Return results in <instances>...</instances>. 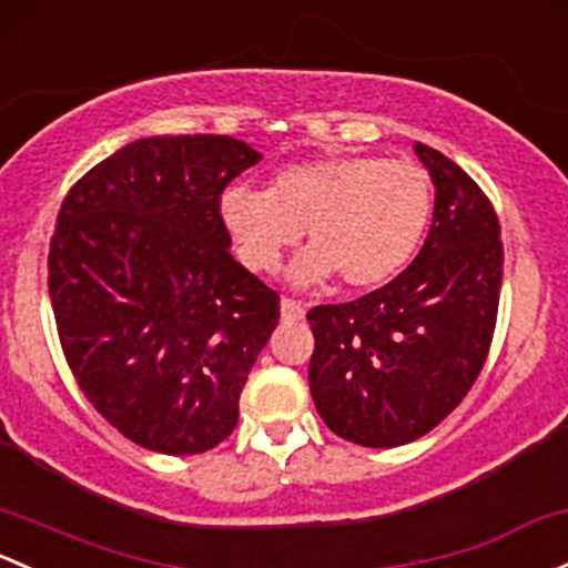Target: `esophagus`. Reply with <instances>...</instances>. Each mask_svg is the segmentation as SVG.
Returning a JSON list of instances; mask_svg holds the SVG:
<instances>
[{
  "instance_id": "34e87169",
  "label": "esophagus",
  "mask_w": 568,
  "mask_h": 568,
  "mask_svg": "<svg viewBox=\"0 0 568 568\" xmlns=\"http://www.w3.org/2000/svg\"><path fill=\"white\" fill-rule=\"evenodd\" d=\"M280 315H283L285 324H294V321H302L304 318V304L296 302V300H288V296H285V300L280 302Z\"/></svg>"
}]
</instances>
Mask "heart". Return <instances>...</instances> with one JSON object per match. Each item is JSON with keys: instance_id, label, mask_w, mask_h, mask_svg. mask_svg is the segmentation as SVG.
<instances>
[{"instance_id": "obj_1", "label": "heart", "mask_w": 568, "mask_h": 568, "mask_svg": "<svg viewBox=\"0 0 568 568\" xmlns=\"http://www.w3.org/2000/svg\"><path fill=\"white\" fill-rule=\"evenodd\" d=\"M220 217L255 272H274L288 247H307L291 266L296 285L339 274L345 288H375L419 250L433 217V182L416 163L337 154L280 169L266 193L229 187Z\"/></svg>"}]
</instances>
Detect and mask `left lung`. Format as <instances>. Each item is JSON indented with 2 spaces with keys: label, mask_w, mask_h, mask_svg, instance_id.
<instances>
[{
  "label": "left lung",
  "mask_w": 568,
  "mask_h": 568,
  "mask_svg": "<svg viewBox=\"0 0 568 568\" xmlns=\"http://www.w3.org/2000/svg\"><path fill=\"white\" fill-rule=\"evenodd\" d=\"M414 149L435 184L419 255L384 288L307 313L315 408L332 433L369 449L410 444L463 403L485 367L504 280L487 195L438 149Z\"/></svg>",
  "instance_id": "left-lung-1"
}]
</instances>
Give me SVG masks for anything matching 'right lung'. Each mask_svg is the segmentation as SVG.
<instances>
[{"mask_svg": "<svg viewBox=\"0 0 568 568\" xmlns=\"http://www.w3.org/2000/svg\"><path fill=\"white\" fill-rule=\"evenodd\" d=\"M261 154L231 135L139 139L70 187L48 253L59 343L109 425L160 455L234 433L280 321L277 291L231 255L220 195Z\"/></svg>", "mask_w": 568, "mask_h": 568, "instance_id": "add662e5", "label": "right lung"}]
</instances>
